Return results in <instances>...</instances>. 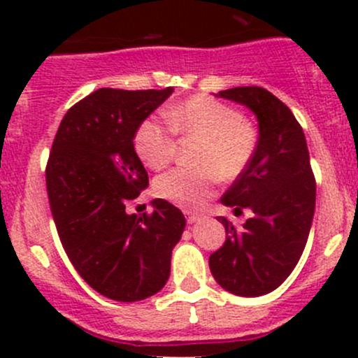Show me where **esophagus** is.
Here are the masks:
<instances>
[{
	"label": "esophagus",
	"mask_w": 358,
	"mask_h": 358,
	"mask_svg": "<svg viewBox=\"0 0 358 358\" xmlns=\"http://www.w3.org/2000/svg\"><path fill=\"white\" fill-rule=\"evenodd\" d=\"M185 216H187V223H196L202 220L201 215H197V213H192V211H185Z\"/></svg>",
	"instance_id": "obj_1"
}]
</instances>
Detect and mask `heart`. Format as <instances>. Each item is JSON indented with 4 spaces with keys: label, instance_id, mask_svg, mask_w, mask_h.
<instances>
[{
    "label": "heart",
    "instance_id": "1",
    "mask_svg": "<svg viewBox=\"0 0 358 358\" xmlns=\"http://www.w3.org/2000/svg\"><path fill=\"white\" fill-rule=\"evenodd\" d=\"M168 122L147 117L135 131V150L150 169L166 168L176 152V135L199 136L197 168H175L157 176L154 194L185 209L213 196L220 178L237 180L258 150V129L239 110L208 95L190 96L166 110Z\"/></svg>",
    "mask_w": 358,
    "mask_h": 358
}]
</instances>
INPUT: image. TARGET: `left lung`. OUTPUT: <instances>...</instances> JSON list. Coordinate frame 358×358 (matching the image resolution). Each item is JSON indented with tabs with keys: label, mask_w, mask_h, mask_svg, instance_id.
I'll list each match as a JSON object with an SVG mask.
<instances>
[{
	"label": "left lung",
	"mask_w": 358,
	"mask_h": 358,
	"mask_svg": "<svg viewBox=\"0 0 358 358\" xmlns=\"http://www.w3.org/2000/svg\"><path fill=\"white\" fill-rule=\"evenodd\" d=\"M218 96L248 106L259 122L258 150L232 183L223 204L249 209L243 229L218 216L227 241L209 256L213 277L237 296L277 289L294 270L306 246L315 211V176L301 124L289 107L262 86H239Z\"/></svg>",
	"instance_id": "8db88e82"
}]
</instances>
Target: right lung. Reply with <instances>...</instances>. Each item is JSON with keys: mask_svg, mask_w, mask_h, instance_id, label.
<instances>
[{"mask_svg": "<svg viewBox=\"0 0 358 358\" xmlns=\"http://www.w3.org/2000/svg\"><path fill=\"white\" fill-rule=\"evenodd\" d=\"M171 93V86L90 93L64 115L46 162L60 243L86 284L115 301H140L164 287L185 229L183 213L164 199L152 202V213H126L149 185L135 131Z\"/></svg>", "mask_w": 358, "mask_h": 358, "instance_id": "right-lung-1", "label": "right lung"}]
</instances>
